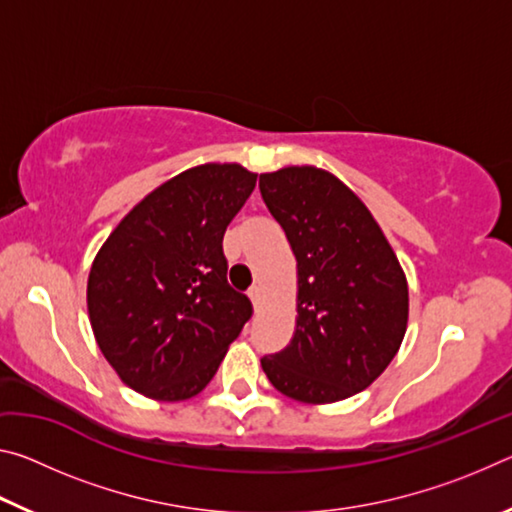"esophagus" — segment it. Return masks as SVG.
<instances>
[{
    "mask_svg": "<svg viewBox=\"0 0 512 512\" xmlns=\"http://www.w3.org/2000/svg\"><path fill=\"white\" fill-rule=\"evenodd\" d=\"M248 296H250V300H253L255 309H259V305H262V289H259V287H253V289L248 291Z\"/></svg>",
    "mask_w": 512,
    "mask_h": 512,
    "instance_id": "obj_1",
    "label": "esophagus"
}]
</instances>
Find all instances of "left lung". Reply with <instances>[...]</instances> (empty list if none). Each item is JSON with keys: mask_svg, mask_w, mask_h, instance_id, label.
Returning <instances> with one entry per match:
<instances>
[{"mask_svg": "<svg viewBox=\"0 0 512 512\" xmlns=\"http://www.w3.org/2000/svg\"><path fill=\"white\" fill-rule=\"evenodd\" d=\"M259 192L298 262L296 332L262 359L277 391L329 404L368 388L400 350L409 287L361 198L316 167L259 176Z\"/></svg>", "mask_w": 512, "mask_h": 512, "instance_id": "8db88e82", "label": "left lung"}]
</instances>
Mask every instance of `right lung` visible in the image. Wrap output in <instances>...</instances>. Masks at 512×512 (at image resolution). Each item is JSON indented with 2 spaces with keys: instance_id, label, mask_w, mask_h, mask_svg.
I'll return each mask as SVG.
<instances>
[{
  "instance_id": "add662e5",
  "label": "right lung",
  "mask_w": 512,
  "mask_h": 512,
  "mask_svg": "<svg viewBox=\"0 0 512 512\" xmlns=\"http://www.w3.org/2000/svg\"><path fill=\"white\" fill-rule=\"evenodd\" d=\"M255 183L241 164L178 173L144 196L94 257V339L133 391L160 402L198 395L253 316L225 277L223 235Z\"/></svg>"
}]
</instances>
